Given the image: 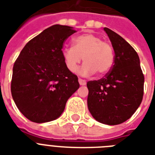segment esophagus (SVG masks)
Instances as JSON below:
<instances>
[{
  "mask_svg": "<svg viewBox=\"0 0 155 155\" xmlns=\"http://www.w3.org/2000/svg\"><path fill=\"white\" fill-rule=\"evenodd\" d=\"M79 83H80V85H82V86H84V85H86V81H85L84 80H82V79H79Z\"/></svg>",
  "mask_w": 155,
  "mask_h": 155,
  "instance_id": "esophagus-1",
  "label": "esophagus"
}]
</instances>
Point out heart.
I'll use <instances>...</instances> for the list:
<instances>
[{"instance_id": "b5f03b06", "label": "heart", "mask_w": 155, "mask_h": 155, "mask_svg": "<svg viewBox=\"0 0 155 155\" xmlns=\"http://www.w3.org/2000/svg\"><path fill=\"white\" fill-rule=\"evenodd\" d=\"M66 68L71 72L76 71L78 65L84 60L80 68L83 75H105L114 63V51L110 43L93 34H84L74 38L73 47H66L62 51Z\"/></svg>"}]
</instances>
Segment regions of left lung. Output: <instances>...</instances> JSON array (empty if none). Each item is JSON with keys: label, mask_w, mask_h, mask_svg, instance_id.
<instances>
[{"label": "left lung", "mask_w": 155, "mask_h": 155, "mask_svg": "<svg viewBox=\"0 0 155 155\" xmlns=\"http://www.w3.org/2000/svg\"><path fill=\"white\" fill-rule=\"evenodd\" d=\"M104 30L114 50V63L104 77L87 83V107L97 121L115 125L131 117L142 103L144 75L130 44L110 29Z\"/></svg>", "instance_id": "left-lung-1"}]
</instances>
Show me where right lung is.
<instances>
[{
	"mask_svg": "<svg viewBox=\"0 0 155 155\" xmlns=\"http://www.w3.org/2000/svg\"><path fill=\"white\" fill-rule=\"evenodd\" d=\"M74 33L71 26L52 25L29 41L16 59L11 93L21 113L33 122L59 117L80 87L62 54L63 42Z\"/></svg>",
	"mask_w": 155,
	"mask_h": 155,
	"instance_id": "add662e5",
	"label": "right lung"
}]
</instances>
